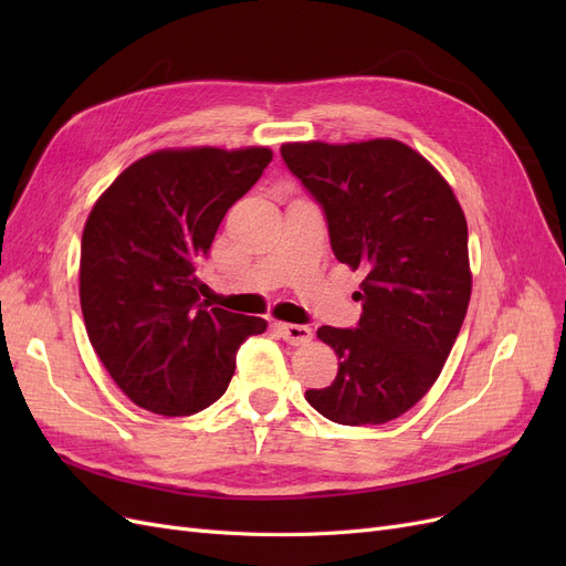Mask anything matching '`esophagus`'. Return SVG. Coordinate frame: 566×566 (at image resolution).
I'll use <instances>...</instances> for the list:
<instances>
[{
	"mask_svg": "<svg viewBox=\"0 0 566 566\" xmlns=\"http://www.w3.org/2000/svg\"><path fill=\"white\" fill-rule=\"evenodd\" d=\"M279 333L287 342V345L302 347L306 342H312V328L310 325H300V323H279Z\"/></svg>",
	"mask_w": 566,
	"mask_h": 566,
	"instance_id": "obj_1",
	"label": "esophagus"
}]
</instances>
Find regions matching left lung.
Returning a JSON list of instances; mask_svg holds the SVG:
<instances>
[{
    "mask_svg": "<svg viewBox=\"0 0 566 566\" xmlns=\"http://www.w3.org/2000/svg\"><path fill=\"white\" fill-rule=\"evenodd\" d=\"M287 165L321 205L331 248L361 269L356 328L321 325L337 378L306 389L323 418L382 424L434 385L465 321L472 276L468 221L437 169L394 139L331 146L283 144Z\"/></svg>",
    "mask_w": 566,
    "mask_h": 566,
    "instance_id": "8db88e82",
    "label": "left lung"
}]
</instances>
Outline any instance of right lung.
<instances>
[{
  "mask_svg": "<svg viewBox=\"0 0 566 566\" xmlns=\"http://www.w3.org/2000/svg\"><path fill=\"white\" fill-rule=\"evenodd\" d=\"M269 148L158 150L98 198L82 233L80 304L115 385L158 416H193L227 391L238 347L266 321L202 302L198 266Z\"/></svg>",
  "mask_w": 566,
  "mask_h": 566,
  "instance_id": "obj_1",
  "label": "right lung"
}]
</instances>
